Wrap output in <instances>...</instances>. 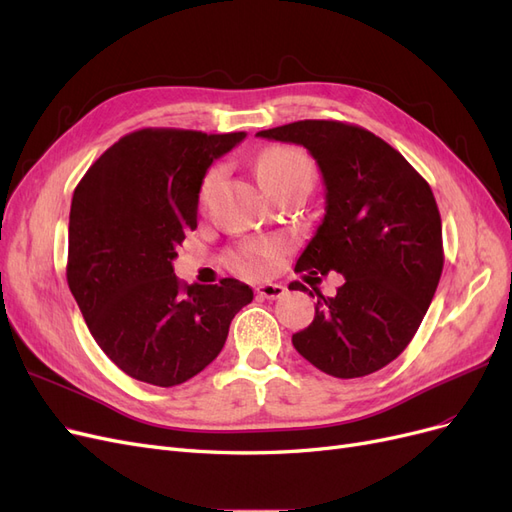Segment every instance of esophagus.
Returning <instances> with one entry per match:
<instances>
[{
    "label": "esophagus",
    "instance_id": "esophagus-1",
    "mask_svg": "<svg viewBox=\"0 0 512 512\" xmlns=\"http://www.w3.org/2000/svg\"><path fill=\"white\" fill-rule=\"evenodd\" d=\"M258 297H262V299H280V297H284L286 294V286H282V284H260L258 286Z\"/></svg>",
    "mask_w": 512,
    "mask_h": 512
}]
</instances>
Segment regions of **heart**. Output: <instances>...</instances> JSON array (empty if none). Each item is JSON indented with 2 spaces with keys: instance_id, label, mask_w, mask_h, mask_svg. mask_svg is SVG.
I'll use <instances>...</instances> for the list:
<instances>
[{
  "instance_id": "1",
  "label": "heart",
  "mask_w": 512,
  "mask_h": 512,
  "mask_svg": "<svg viewBox=\"0 0 512 512\" xmlns=\"http://www.w3.org/2000/svg\"><path fill=\"white\" fill-rule=\"evenodd\" d=\"M254 170L260 185L267 192H275L277 188H284V185L294 181L314 183V177H316V166L312 158L297 147H284V145L260 151L254 162ZM220 173H222L220 168H213L205 175L203 185H200V200H205L209 196L213 185L220 179ZM282 250H284V243L277 239H260V241L243 243L235 252V267L245 275H258L262 273V269H265L267 260L275 258Z\"/></svg>"
}]
</instances>
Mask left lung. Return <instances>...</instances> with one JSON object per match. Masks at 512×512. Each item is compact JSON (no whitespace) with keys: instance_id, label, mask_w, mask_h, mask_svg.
Wrapping results in <instances>:
<instances>
[{"instance_id":"obj_1","label":"left lung","mask_w":512,"mask_h":512,"mask_svg":"<svg viewBox=\"0 0 512 512\" xmlns=\"http://www.w3.org/2000/svg\"><path fill=\"white\" fill-rule=\"evenodd\" d=\"M258 136L303 145L327 188V213L294 267L318 294L316 316L292 346L329 376L374 374L412 342L440 282L442 220L429 183L354 123L305 119ZM329 270L347 280L335 298L313 286ZM288 288L309 290L301 282Z\"/></svg>"}]
</instances>
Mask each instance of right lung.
Here are the masks:
<instances>
[{
  "label": "right lung",
  "mask_w": 512,
  "mask_h": 512,
  "mask_svg": "<svg viewBox=\"0 0 512 512\" xmlns=\"http://www.w3.org/2000/svg\"><path fill=\"white\" fill-rule=\"evenodd\" d=\"M243 138L143 128L108 147L76 185L68 286L96 344L134 380L177 386L200 374L254 299L232 277L200 286L173 271L177 247L196 228L207 168Z\"/></svg>",
  "instance_id": "1"
}]
</instances>
